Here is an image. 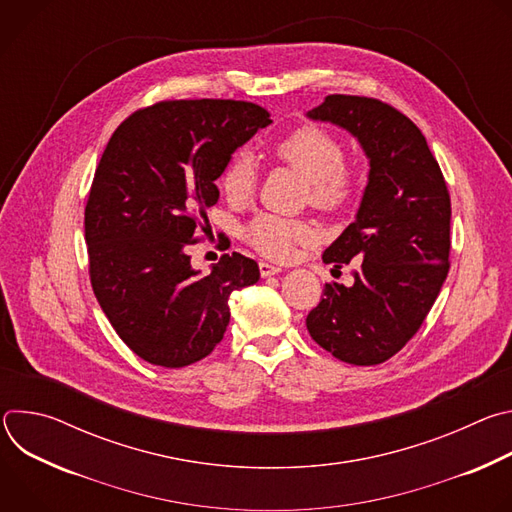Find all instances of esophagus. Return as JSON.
I'll return each instance as SVG.
<instances>
[{"label": "esophagus", "mask_w": 512, "mask_h": 512, "mask_svg": "<svg viewBox=\"0 0 512 512\" xmlns=\"http://www.w3.org/2000/svg\"><path fill=\"white\" fill-rule=\"evenodd\" d=\"M259 271H261V277H271V275H277V273L281 271V267L271 265V263H267V261H261V263H259Z\"/></svg>", "instance_id": "34e87169"}]
</instances>
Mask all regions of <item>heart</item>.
<instances>
[{
    "instance_id": "1",
    "label": "heart",
    "mask_w": 512,
    "mask_h": 512,
    "mask_svg": "<svg viewBox=\"0 0 512 512\" xmlns=\"http://www.w3.org/2000/svg\"><path fill=\"white\" fill-rule=\"evenodd\" d=\"M279 162L310 182L312 202L324 208L340 206L354 190V176L344 168V145L320 127H300L279 139L273 148ZM223 190L231 202H247L255 190V164L247 152L237 154L223 174ZM312 229L275 214H259L247 227L249 243L263 255L285 259L298 243H308Z\"/></svg>"
}]
</instances>
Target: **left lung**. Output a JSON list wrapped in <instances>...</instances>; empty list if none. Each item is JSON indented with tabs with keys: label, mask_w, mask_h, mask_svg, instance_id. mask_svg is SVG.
Instances as JSON below:
<instances>
[{
	"label": "left lung",
	"mask_w": 512,
	"mask_h": 512,
	"mask_svg": "<svg viewBox=\"0 0 512 512\" xmlns=\"http://www.w3.org/2000/svg\"><path fill=\"white\" fill-rule=\"evenodd\" d=\"M350 133L369 160L354 221L324 263L362 261L350 287L326 283L308 314L310 336L342 362L371 367L419 330L448 277L450 194L417 125L367 97L328 95L306 113Z\"/></svg>",
	"instance_id": "8db88e82"
}]
</instances>
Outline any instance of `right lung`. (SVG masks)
Returning <instances> with one entry per match:
<instances>
[{"instance_id": "obj_1", "label": "right lung", "mask_w": 512, "mask_h": 512, "mask_svg": "<svg viewBox=\"0 0 512 512\" xmlns=\"http://www.w3.org/2000/svg\"><path fill=\"white\" fill-rule=\"evenodd\" d=\"M269 123L253 103L168 101L133 113L111 135L85 239L97 302L139 358L182 369L208 356L229 326L233 291L259 281V265L241 253L202 275L186 247L221 196L214 180Z\"/></svg>"}]
</instances>
